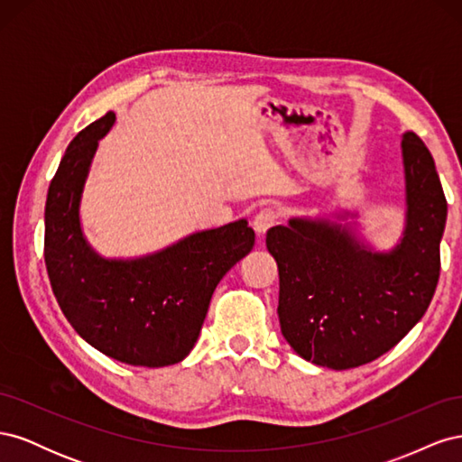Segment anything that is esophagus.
<instances>
[{
	"label": "esophagus",
	"instance_id": "34e87169",
	"mask_svg": "<svg viewBox=\"0 0 462 462\" xmlns=\"http://www.w3.org/2000/svg\"><path fill=\"white\" fill-rule=\"evenodd\" d=\"M277 221H279V212H277L275 208L268 206V208H262L260 212L254 216L253 226H254L258 235H263L270 227H273Z\"/></svg>",
	"mask_w": 462,
	"mask_h": 462
}]
</instances>
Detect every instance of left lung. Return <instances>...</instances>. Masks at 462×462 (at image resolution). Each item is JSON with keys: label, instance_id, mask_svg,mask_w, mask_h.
Here are the masks:
<instances>
[{"label": "left lung", "instance_id": "1", "mask_svg": "<svg viewBox=\"0 0 462 462\" xmlns=\"http://www.w3.org/2000/svg\"><path fill=\"white\" fill-rule=\"evenodd\" d=\"M407 227L385 254L328 221L291 219L268 231L279 270V324L318 366L356 368L393 348L424 316L439 279L447 200L420 136L402 134Z\"/></svg>", "mask_w": 462, "mask_h": 462}]
</instances>
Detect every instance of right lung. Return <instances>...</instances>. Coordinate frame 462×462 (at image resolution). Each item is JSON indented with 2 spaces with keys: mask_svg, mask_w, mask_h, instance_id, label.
<instances>
[{
  "mask_svg": "<svg viewBox=\"0 0 462 462\" xmlns=\"http://www.w3.org/2000/svg\"><path fill=\"white\" fill-rule=\"evenodd\" d=\"M116 114L82 129L55 171L46 200L44 260L69 324L125 365L160 368L183 360L199 339L214 289L254 246L246 219L194 233L138 260H104L80 231L79 202L97 141Z\"/></svg>",
  "mask_w": 462,
  "mask_h": 462,
  "instance_id": "add662e5",
  "label": "right lung"
}]
</instances>
